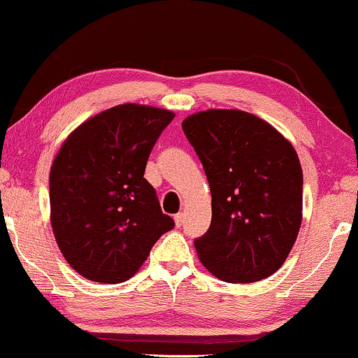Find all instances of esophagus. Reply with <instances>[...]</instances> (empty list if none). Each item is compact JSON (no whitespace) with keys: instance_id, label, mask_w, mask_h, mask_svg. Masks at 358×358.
<instances>
[{"instance_id":"34e87169","label":"esophagus","mask_w":358,"mask_h":358,"mask_svg":"<svg viewBox=\"0 0 358 358\" xmlns=\"http://www.w3.org/2000/svg\"><path fill=\"white\" fill-rule=\"evenodd\" d=\"M174 222H176V227H182L184 223V213L180 212L178 215H174Z\"/></svg>"}]
</instances>
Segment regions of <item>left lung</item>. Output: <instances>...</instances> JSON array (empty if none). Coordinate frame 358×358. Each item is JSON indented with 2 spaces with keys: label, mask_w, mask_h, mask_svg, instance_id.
Masks as SVG:
<instances>
[{
  "label": "left lung",
  "mask_w": 358,
  "mask_h": 358,
  "mask_svg": "<svg viewBox=\"0 0 358 358\" xmlns=\"http://www.w3.org/2000/svg\"><path fill=\"white\" fill-rule=\"evenodd\" d=\"M182 130L212 192V223L194 243L200 262L229 283L272 275L301 224L303 171L295 148L266 120L236 109L197 112Z\"/></svg>",
  "instance_id": "obj_1"
}]
</instances>
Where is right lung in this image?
Segmentation results:
<instances>
[{
	"instance_id": "obj_1",
	"label": "right lung",
	"mask_w": 358,
	"mask_h": 358,
	"mask_svg": "<svg viewBox=\"0 0 358 358\" xmlns=\"http://www.w3.org/2000/svg\"><path fill=\"white\" fill-rule=\"evenodd\" d=\"M174 112L122 104L63 141L50 169V222L63 257L87 280L134 275L174 220L145 179L146 161Z\"/></svg>"
}]
</instances>
